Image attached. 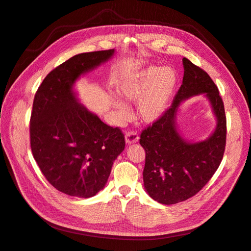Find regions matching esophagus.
Segmentation results:
<instances>
[{
	"label": "esophagus",
	"instance_id": "34e87169",
	"mask_svg": "<svg viewBox=\"0 0 251 251\" xmlns=\"http://www.w3.org/2000/svg\"><path fill=\"white\" fill-rule=\"evenodd\" d=\"M139 141V136L137 134V132L134 131H129L125 134V142L127 145H131L137 143Z\"/></svg>",
	"mask_w": 251,
	"mask_h": 251
}]
</instances>
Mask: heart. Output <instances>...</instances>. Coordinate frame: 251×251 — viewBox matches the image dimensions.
<instances>
[{"label":"heart","instance_id":"heart-1","mask_svg":"<svg viewBox=\"0 0 251 251\" xmlns=\"http://www.w3.org/2000/svg\"><path fill=\"white\" fill-rule=\"evenodd\" d=\"M176 71L171 67H146L134 73L120 86V93L127 101H139L140 118L153 123L168 110L177 87ZM121 120L129 117V107L119 100H112Z\"/></svg>","mask_w":251,"mask_h":251}]
</instances>
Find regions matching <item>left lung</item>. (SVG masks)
<instances>
[{
	"mask_svg": "<svg viewBox=\"0 0 251 251\" xmlns=\"http://www.w3.org/2000/svg\"><path fill=\"white\" fill-rule=\"evenodd\" d=\"M182 85L169 110L141 133L145 150L144 188L153 201L163 204L184 201L201 191L220 166L226 145V115L223 100L211 77L183 58ZM208 100L217 119L214 132L192 143L182 137L176 124L182 102L193 96Z\"/></svg>",
	"mask_w": 251,
	"mask_h": 251,
	"instance_id": "obj_1",
	"label": "left lung"
}]
</instances>
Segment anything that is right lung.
<instances>
[{"mask_svg":"<svg viewBox=\"0 0 251 251\" xmlns=\"http://www.w3.org/2000/svg\"><path fill=\"white\" fill-rule=\"evenodd\" d=\"M114 50L73 56L44 78L30 117V147L42 174L64 194L89 198L105 188L125 149L124 134L83 106L75 82L106 63Z\"/></svg>","mask_w":251,"mask_h":251,"instance_id":"right-lung-1","label":"right lung"}]
</instances>
